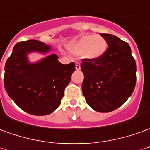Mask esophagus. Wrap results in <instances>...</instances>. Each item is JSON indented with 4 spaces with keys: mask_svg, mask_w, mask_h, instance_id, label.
I'll return each instance as SVG.
<instances>
[{
    "mask_svg": "<svg viewBox=\"0 0 150 150\" xmlns=\"http://www.w3.org/2000/svg\"><path fill=\"white\" fill-rule=\"evenodd\" d=\"M75 69L78 71V70H80V64L79 62H76L75 63Z\"/></svg>",
    "mask_w": 150,
    "mask_h": 150,
    "instance_id": "1",
    "label": "esophagus"
}]
</instances>
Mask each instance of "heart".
Wrapping results in <instances>:
<instances>
[{
	"instance_id": "b5f03b06",
	"label": "heart",
	"mask_w": 150,
	"mask_h": 150,
	"mask_svg": "<svg viewBox=\"0 0 150 150\" xmlns=\"http://www.w3.org/2000/svg\"><path fill=\"white\" fill-rule=\"evenodd\" d=\"M108 44L105 39L99 35L90 34L83 35L74 42L68 45V50L75 56H82L87 60L100 59L106 53Z\"/></svg>"
}]
</instances>
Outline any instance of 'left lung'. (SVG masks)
Returning <instances> with one entry per match:
<instances>
[{"instance_id":"1","label":"left lung","mask_w":150,"mask_h":150,"mask_svg":"<svg viewBox=\"0 0 150 150\" xmlns=\"http://www.w3.org/2000/svg\"><path fill=\"white\" fill-rule=\"evenodd\" d=\"M100 35L109 46L100 59H83L82 92L90 107L107 113L120 107L133 93L137 66L127 43L114 35Z\"/></svg>"}]
</instances>
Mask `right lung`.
Segmentation results:
<instances>
[{"label":"right lung","mask_w":150,"mask_h":150,"mask_svg":"<svg viewBox=\"0 0 150 150\" xmlns=\"http://www.w3.org/2000/svg\"><path fill=\"white\" fill-rule=\"evenodd\" d=\"M51 47L36 40L17 43L5 66L4 84L8 95L23 110L33 115H50L61 104L65 88L75 70L64 65L56 54L31 62L28 54H46Z\"/></svg>","instance_id":"obj_1"}]
</instances>
